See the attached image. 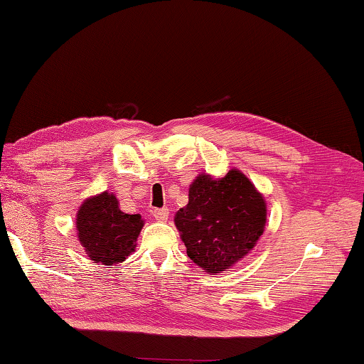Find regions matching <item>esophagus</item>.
<instances>
[{"label":"esophagus","instance_id":"obj_1","mask_svg":"<svg viewBox=\"0 0 364 364\" xmlns=\"http://www.w3.org/2000/svg\"><path fill=\"white\" fill-rule=\"evenodd\" d=\"M154 217L159 221H167L170 217L168 208H156V210H154Z\"/></svg>","mask_w":364,"mask_h":364}]
</instances>
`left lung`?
<instances>
[{
    "label": "left lung",
    "instance_id": "8db88e82",
    "mask_svg": "<svg viewBox=\"0 0 364 364\" xmlns=\"http://www.w3.org/2000/svg\"><path fill=\"white\" fill-rule=\"evenodd\" d=\"M264 225V197L237 168H231L223 178L208 173L196 176L188 204L175 215L188 257L208 274L228 271L249 255Z\"/></svg>",
    "mask_w": 364,
    "mask_h": 364
}]
</instances>
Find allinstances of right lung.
Wrapping results in <instances>:
<instances>
[{"label":"right lung","instance_id":"add662e5","mask_svg":"<svg viewBox=\"0 0 364 364\" xmlns=\"http://www.w3.org/2000/svg\"><path fill=\"white\" fill-rule=\"evenodd\" d=\"M144 226L141 215L120 210L114 193L104 191L83 200L77 212V236L88 257L106 267L122 263L136 247Z\"/></svg>","mask_w":364,"mask_h":364}]
</instances>
